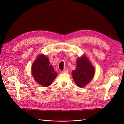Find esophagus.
Returning a JSON list of instances; mask_svg holds the SVG:
<instances>
[{"mask_svg":"<svg viewBox=\"0 0 124 124\" xmlns=\"http://www.w3.org/2000/svg\"><path fill=\"white\" fill-rule=\"evenodd\" d=\"M62 73H68V70H64L62 71Z\"/></svg>","mask_w":124,"mask_h":124,"instance_id":"1","label":"esophagus"}]
</instances>
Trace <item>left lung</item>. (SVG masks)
<instances>
[{"label":"left lung","mask_w":124,"mask_h":124,"mask_svg":"<svg viewBox=\"0 0 124 124\" xmlns=\"http://www.w3.org/2000/svg\"><path fill=\"white\" fill-rule=\"evenodd\" d=\"M94 68L86 56L79 57L75 71H72V77L76 85L83 87L88 84L94 76Z\"/></svg>","instance_id":"left-lung-1"}]
</instances>
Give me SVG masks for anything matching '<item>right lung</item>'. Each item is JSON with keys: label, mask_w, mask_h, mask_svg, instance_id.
I'll list each match as a JSON object with an SVG mask.
<instances>
[{"label": "right lung", "mask_w": 124, "mask_h": 124, "mask_svg": "<svg viewBox=\"0 0 124 124\" xmlns=\"http://www.w3.org/2000/svg\"><path fill=\"white\" fill-rule=\"evenodd\" d=\"M32 74L34 79L44 87L51 85L57 76L52 65L49 64L48 57L44 55H39L33 62Z\"/></svg>", "instance_id": "right-lung-1"}]
</instances>
